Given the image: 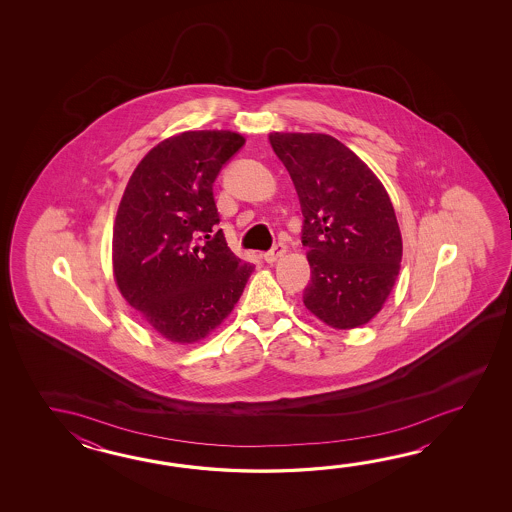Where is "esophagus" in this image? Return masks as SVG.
I'll list each match as a JSON object with an SVG mask.
<instances>
[{
  "mask_svg": "<svg viewBox=\"0 0 512 512\" xmlns=\"http://www.w3.org/2000/svg\"><path fill=\"white\" fill-rule=\"evenodd\" d=\"M283 254H285V245H283V243H276L271 251H267L263 254V260L267 261V263H274V261L280 260Z\"/></svg>",
  "mask_w": 512,
  "mask_h": 512,
  "instance_id": "obj_1",
  "label": "esophagus"
}]
</instances>
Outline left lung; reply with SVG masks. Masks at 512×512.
<instances>
[{
	"label": "left lung",
	"mask_w": 512,
	"mask_h": 512,
	"mask_svg": "<svg viewBox=\"0 0 512 512\" xmlns=\"http://www.w3.org/2000/svg\"><path fill=\"white\" fill-rule=\"evenodd\" d=\"M304 214L311 280L304 304L335 329L364 326L381 311L403 256L392 201L342 142L324 133H271Z\"/></svg>",
	"instance_id": "8db88e82"
}]
</instances>
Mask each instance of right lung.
<instances>
[{
	"label": "right lung",
	"mask_w": 512,
	"mask_h": 512,
	"mask_svg": "<svg viewBox=\"0 0 512 512\" xmlns=\"http://www.w3.org/2000/svg\"><path fill=\"white\" fill-rule=\"evenodd\" d=\"M245 139L185 131L157 144L124 190L113 272L126 302L164 338L192 344L230 315L254 265L234 256L212 186Z\"/></svg>",
	"instance_id": "1"
}]
</instances>
